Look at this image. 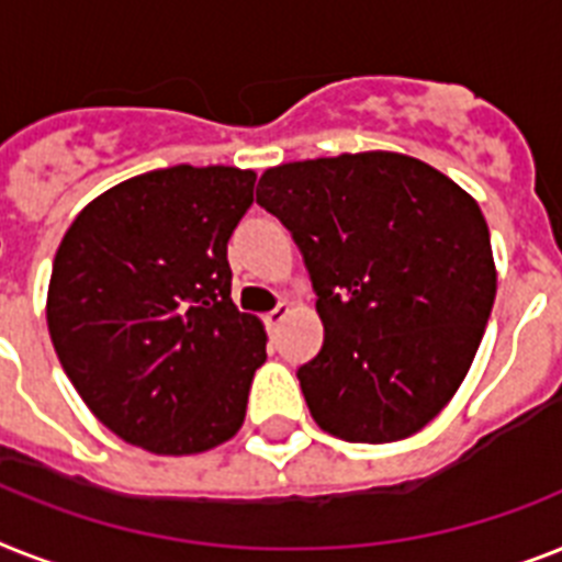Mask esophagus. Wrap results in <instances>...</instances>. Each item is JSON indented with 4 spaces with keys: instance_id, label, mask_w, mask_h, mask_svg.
Here are the masks:
<instances>
[{
    "instance_id": "obj_1",
    "label": "esophagus",
    "mask_w": 562,
    "mask_h": 562,
    "mask_svg": "<svg viewBox=\"0 0 562 562\" xmlns=\"http://www.w3.org/2000/svg\"><path fill=\"white\" fill-rule=\"evenodd\" d=\"M286 313H290V304H284V301H281L276 310H270V313L263 315V324H267V330L276 333L278 327H281V322L286 318Z\"/></svg>"
}]
</instances>
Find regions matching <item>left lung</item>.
Segmentation results:
<instances>
[{"instance_id": "left-lung-1", "label": "left lung", "mask_w": 562, "mask_h": 562, "mask_svg": "<svg viewBox=\"0 0 562 562\" xmlns=\"http://www.w3.org/2000/svg\"><path fill=\"white\" fill-rule=\"evenodd\" d=\"M258 203L304 255L324 345L299 368L318 428L347 442L414 437L465 379L497 270L465 189L396 151L267 169Z\"/></svg>"}]
</instances>
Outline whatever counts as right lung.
<instances>
[{
  "mask_svg": "<svg viewBox=\"0 0 562 562\" xmlns=\"http://www.w3.org/2000/svg\"><path fill=\"white\" fill-rule=\"evenodd\" d=\"M255 171L171 166L123 180L65 232L48 333L91 414L128 445L187 457L247 416L267 333L232 301L226 244Z\"/></svg>",
  "mask_w": 562,
  "mask_h": 562,
  "instance_id": "right-lung-1",
  "label": "right lung"
}]
</instances>
